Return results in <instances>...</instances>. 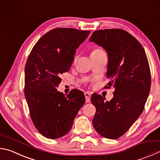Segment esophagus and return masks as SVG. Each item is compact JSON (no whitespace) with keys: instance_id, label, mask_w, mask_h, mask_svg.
Wrapping results in <instances>:
<instances>
[{"instance_id":"1","label":"esophagus","mask_w":160,"mask_h":160,"mask_svg":"<svg viewBox=\"0 0 160 160\" xmlns=\"http://www.w3.org/2000/svg\"><path fill=\"white\" fill-rule=\"evenodd\" d=\"M85 99H86V102L89 103L90 101V98H91V94L89 92H85Z\"/></svg>"}]
</instances>
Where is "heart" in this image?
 Masks as SVG:
<instances>
[{"label":"heart","mask_w":160,"mask_h":160,"mask_svg":"<svg viewBox=\"0 0 160 160\" xmlns=\"http://www.w3.org/2000/svg\"><path fill=\"white\" fill-rule=\"evenodd\" d=\"M100 51H101V50H94V51L92 52V53H96V52H100Z\"/></svg>","instance_id":"obj_1"}]
</instances>
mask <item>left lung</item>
<instances>
[{"mask_svg":"<svg viewBox=\"0 0 160 160\" xmlns=\"http://www.w3.org/2000/svg\"><path fill=\"white\" fill-rule=\"evenodd\" d=\"M89 42L106 51L107 88L115 89L109 101L92 94L91 101L96 107L93 126L101 136L116 139L128 131L144 109L151 85L148 61L141 43L124 30L96 31Z\"/></svg>","mask_w":160,"mask_h":160,"instance_id":"1","label":"left lung"}]
</instances>
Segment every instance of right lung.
<instances>
[{"label": "right lung", "mask_w": 160, "mask_h": 160, "mask_svg": "<svg viewBox=\"0 0 160 160\" xmlns=\"http://www.w3.org/2000/svg\"><path fill=\"white\" fill-rule=\"evenodd\" d=\"M90 31L71 28L52 29L32 49L25 66L24 94L33 124L45 137H62L71 130L85 102V94L72 90L67 96L57 91L61 75L68 72L76 49Z\"/></svg>", "instance_id": "right-lung-1"}]
</instances>
